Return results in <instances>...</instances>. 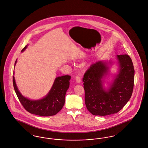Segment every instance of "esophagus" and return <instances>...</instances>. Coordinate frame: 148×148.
<instances>
[{"mask_svg":"<svg viewBox=\"0 0 148 148\" xmlns=\"http://www.w3.org/2000/svg\"><path fill=\"white\" fill-rule=\"evenodd\" d=\"M76 81L77 83H80L81 82V77L78 75H77L76 77Z\"/></svg>","mask_w":148,"mask_h":148,"instance_id":"obj_1","label":"esophagus"}]
</instances>
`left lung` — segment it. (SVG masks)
Segmentation results:
<instances>
[{
	"label": "left lung",
	"instance_id": "8db88e82",
	"mask_svg": "<svg viewBox=\"0 0 148 148\" xmlns=\"http://www.w3.org/2000/svg\"><path fill=\"white\" fill-rule=\"evenodd\" d=\"M119 72L108 90L103 88V78L108 67L102 61L90 65L82 81L84 99L88 111L95 116H108L118 113L130 99L134 83V69L127 54L118 55Z\"/></svg>",
	"mask_w": 148,
	"mask_h": 148
}]
</instances>
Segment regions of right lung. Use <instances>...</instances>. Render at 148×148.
Here are the masks:
<instances>
[{"instance_id":"right-lung-1","label":"right lung","mask_w":148,"mask_h":148,"mask_svg":"<svg viewBox=\"0 0 148 148\" xmlns=\"http://www.w3.org/2000/svg\"><path fill=\"white\" fill-rule=\"evenodd\" d=\"M26 46L21 50L23 51ZM16 63V60L15 65ZM71 76L64 75L55 79L54 84L48 95L42 99L30 100L23 96L18 90L13 76V83L15 93L23 107L31 114L38 116H48L56 114L62 108L65 102L66 91L70 86Z\"/></svg>"}]
</instances>
